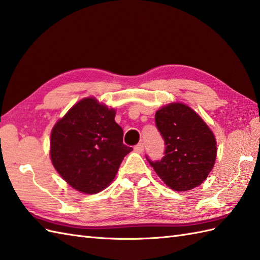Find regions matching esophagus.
Returning <instances> with one entry per match:
<instances>
[{"label":"esophagus","mask_w":260,"mask_h":260,"mask_svg":"<svg viewBox=\"0 0 260 260\" xmlns=\"http://www.w3.org/2000/svg\"><path fill=\"white\" fill-rule=\"evenodd\" d=\"M135 151H136L137 153L142 154L143 152H144V144H143V143H139V144H137V145L135 146Z\"/></svg>","instance_id":"1"}]
</instances>
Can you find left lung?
Instances as JSON below:
<instances>
[{
    "label": "left lung",
    "mask_w": 260,
    "mask_h": 260,
    "mask_svg": "<svg viewBox=\"0 0 260 260\" xmlns=\"http://www.w3.org/2000/svg\"><path fill=\"white\" fill-rule=\"evenodd\" d=\"M155 124L165 143V155L151 167L171 189L187 191L208 178L217 157L212 131L194 110L181 103L159 108Z\"/></svg>",
    "instance_id": "left-lung-1"
}]
</instances>
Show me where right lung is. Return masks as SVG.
<instances>
[{
	"label": "right lung",
	"instance_id": "add662e5",
	"mask_svg": "<svg viewBox=\"0 0 260 260\" xmlns=\"http://www.w3.org/2000/svg\"><path fill=\"white\" fill-rule=\"evenodd\" d=\"M115 114L96 98H84L53 126L51 162L77 191L95 194L107 187L133 150L123 143V128Z\"/></svg>",
	"mask_w": 260,
	"mask_h": 260
}]
</instances>
